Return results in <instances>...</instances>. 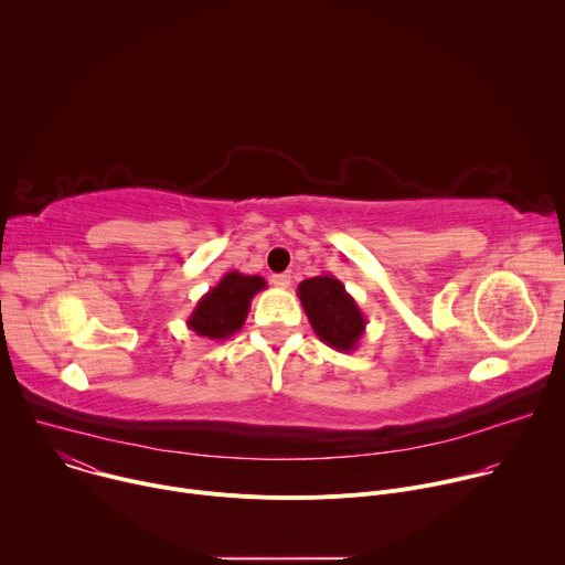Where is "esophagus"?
I'll list each match as a JSON object with an SVG mask.
<instances>
[{"mask_svg":"<svg viewBox=\"0 0 565 565\" xmlns=\"http://www.w3.org/2000/svg\"><path fill=\"white\" fill-rule=\"evenodd\" d=\"M273 286L277 288H288L290 286V275L288 273H281V275H273Z\"/></svg>","mask_w":565,"mask_h":565,"instance_id":"esophagus-1","label":"esophagus"}]
</instances>
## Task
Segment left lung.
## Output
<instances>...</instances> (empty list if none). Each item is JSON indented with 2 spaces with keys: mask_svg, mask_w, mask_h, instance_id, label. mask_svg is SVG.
Listing matches in <instances>:
<instances>
[{
  "mask_svg": "<svg viewBox=\"0 0 565 565\" xmlns=\"http://www.w3.org/2000/svg\"><path fill=\"white\" fill-rule=\"evenodd\" d=\"M297 297L321 342L340 353L358 349L366 329V317L338 277H310L297 286Z\"/></svg>",
  "mask_w": 565,
  "mask_h": 565,
  "instance_id": "1",
  "label": "left lung"
}]
</instances>
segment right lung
I'll return each mask as SVG.
<instances>
[{"mask_svg": "<svg viewBox=\"0 0 565 565\" xmlns=\"http://www.w3.org/2000/svg\"><path fill=\"white\" fill-rule=\"evenodd\" d=\"M264 288L266 279L259 275H244L238 270L225 273L221 281L199 299L188 317V329L212 342L232 338L244 327L253 297Z\"/></svg>", "mask_w": 565, "mask_h": 565, "instance_id": "add662e5", "label": "right lung"}]
</instances>
